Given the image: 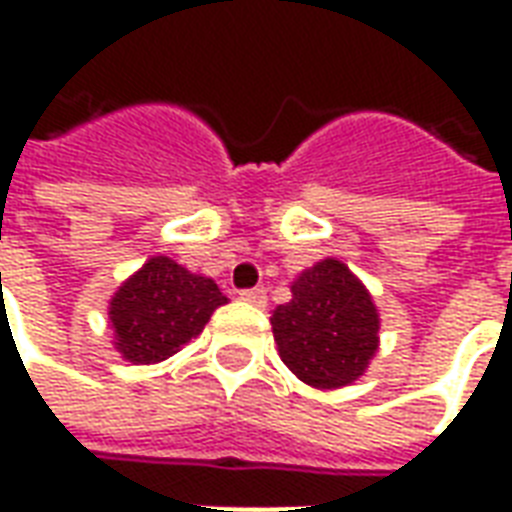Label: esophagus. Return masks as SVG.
Masks as SVG:
<instances>
[{
  "instance_id": "1",
  "label": "esophagus",
  "mask_w": 512,
  "mask_h": 512,
  "mask_svg": "<svg viewBox=\"0 0 512 512\" xmlns=\"http://www.w3.org/2000/svg\"><path fill=\"white\" fill-rule=\"evenodd\" d=\"M238 299L246 301V304H252V307H266L268 296L263 288H249V290H241V293H238Z\"/></svg>"
}]
</instances>
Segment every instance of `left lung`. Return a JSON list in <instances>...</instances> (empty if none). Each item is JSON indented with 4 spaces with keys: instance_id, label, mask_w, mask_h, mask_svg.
<instances>
[{
    "instance_id": "obj_1",
    "label": "left lung",
    "mask_w": 512,
    "mask_h": 512,
    "mask_svg": "<svg viewBox=\"0 0 512 512\" xmlns=\"http://www.w3.org/2000/svg\"><path fill=\"white\" fill-rule=\"evenodd\" d=\"M293 299L279 304L271 329L282 362L315 389H340L365 376L378 351L373 296L343 260L326 257L290 285Z\"/></svg>"
}]
</instances>
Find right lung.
I'll use <instances>...</instances> for the list:
<instances>
[{"label": "right lung", "instance_id": "add662e5", "mask_svg": "<svg viewBox=\"0 0 512 512\" xmlns=\"http://www.w3.org/2000/svg\"><path fill=\"white\" fill-rule=\"evenodd\" d=\"M227 304L219 285L156 255L117 288L109 301L112 343L134 365H156L205 329Z\"/></svg>", "mask_w": 512, "mask_h": 512}]
</instances>
